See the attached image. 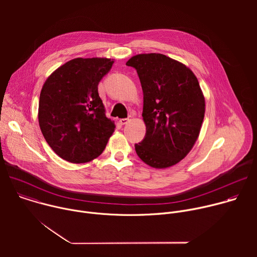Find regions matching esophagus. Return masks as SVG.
<instances>
[{
  "label": "esophagus",
  "instance_id": "1",
  "mask_svg": "<svg viewBox=\"0 0 257 257\" xmlns=\"http://www.w3.org/2000/svg\"><path fill=\"white\" fill-rule=\"evenodd\" d=\"M131 119H132V117H131V116H129L128 118H124V119H121L119 122H120V124H121V125H125V124H127V123H128L130 120H131Z\"/></svg>",
  "mask_w": 257,
  "mask_h": 257
}]
</instances>
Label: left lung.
Masks as SVG:
<instances>
[{
  "label": "left lung",
  "mask_w": 257,
  "mask_h": 257,
  "mask_svg": "<svg viewBox=\"0 0 257 257\" xmlns=\"http://www.w3.org/2000/svg\"><path fill=\"white\" fill-rule=\"evenodd\" d=\"M143 91L144 138L137 156L151 167L168 168L184 159L199 135L205 102L193 72L162 54L132 57Z\"/></svg>",
  "instance_id": "8db88e82"
}]
</instances>
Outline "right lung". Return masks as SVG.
Returning <instances> with one entry per match:
<instances>
[{"label": "right lung", "instance_id": "1", "mask_svg": "<svg viewBox=\"0 0 257 257\" xmlns=\"http://www.w3.org/2000/svg\"><path fill=\"white\" fill-rule=\"evenodd\" d=\"M114 61L73 59L58 68L40 95L39 123L52 150L63 160L82 164L97 158L114 132L97 85Z\"/></svg>", "mask_w": 257, "mask_h": 257}]
</instances>
